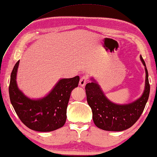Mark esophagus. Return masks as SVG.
<instances>
[{"label": "esophagus", "instance_id": "1", "mask_svg": "<svg viewBox=\"0 0 157 157\" xmlns=\"http://www.w3.org/2000/svg\"><path fill=\"white\" fill-rule=\"evenodd\" d=\"M87 81H88L87 77L84 75V76L82 77V78H81L80 80H79V85H80L81 86H85V84H86V82H87Z\"/></svg>", "mask_w": 157, "mask_h": 157}]
</instances>
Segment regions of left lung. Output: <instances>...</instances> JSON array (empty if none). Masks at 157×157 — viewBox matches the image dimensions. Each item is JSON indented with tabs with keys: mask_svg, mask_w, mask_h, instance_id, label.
Instances as JSON below:
<instances>
[{
	"mask_svg": "<svg viewBox=\"0 0 157 157\" xmlns=\"http://www.w3.org/2000/svg\"><path fill=\"white\" fill-rule=\"evenodd\" d=\"M140 60L145 69V90L140 98L132 103L119 105L111 102L93 78L91 82L86 84V101L91 108L94 122L98 128L110 131H124L131 127L140 118L150 91L147 69L142 56Z\"/></svg>",
	"mask_w": 157,
	"mask_h": 157,
	"instance_id": "obj_1",
	"label": "left lung"
}]
</instances>
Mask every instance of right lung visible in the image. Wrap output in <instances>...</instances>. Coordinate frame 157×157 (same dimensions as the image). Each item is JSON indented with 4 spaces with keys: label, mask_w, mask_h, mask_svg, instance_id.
Masks as SVG:
<instances>
[{
    "label": "right lung",
    "mask_w": 157,
    "mask_h": 157,
    "mask_svg": "<svg viewBox=\"0 0 157 157\" xmlns=\"http://www.w3.org/2000/svg\"><path fill=\"white\" fill-rule=\"evenodd\" d=\"M19 61L12 70L9 86L10 99L19 118L33 131L49 132L63 126L66 121L67 106L73 89L78 86L79 77L61 79L43 98L31 99L22 93L17 84Z\"/></svg>",
    "instance_id": "add662e5"
}]
</instances>
